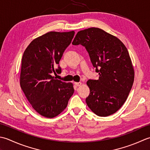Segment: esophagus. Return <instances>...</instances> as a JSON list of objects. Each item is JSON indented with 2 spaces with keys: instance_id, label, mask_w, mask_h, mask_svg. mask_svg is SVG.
<instances>
[{
  "instance_id": "obj_1",
  "label": "esophagus",
  "mask_w": 150,
  "mask_h": 150,
  "mask_svg": "<svg viewBox=\"0 0 150 150\" xmlns=\"http://www.w3.org/2000/svg\"><path fill=\"white\" fill-rule=\"evenodd\" d=\"M74 84L76 85V86H80V85L82 84L81 82H75Z\"/></svg>"
}]
</instances>
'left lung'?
Here are the masks:
<instances>
[{
  "label": "left lung",
  "instance_id": "left-lung-1",
  "mask_svg": "<svg viewBox=\"0 0 150 150\" xmlns=\"http://www.w3.org/2000/svg\"><path fill=\"white\" fill-rule=\"evenodd\" d=\"M72 45L85 47L98 79H88V108L100 117L114 114L123 105L133 86L135 71L127 48L117 37L98 28L77 33Z\"/></svg>",
  "mask_w": 150,
  "mask_h": 150
}]
</instances>
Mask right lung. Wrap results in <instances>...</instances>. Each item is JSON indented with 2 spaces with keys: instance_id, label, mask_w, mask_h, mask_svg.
<instances>
[{
  "instance_id": "1",
  "label": "right lung",
  "mask_w": 150,
  "mask_h": 150,
  "mask_svg": "<svg viewBox=\"0 0 150 150\" xmlns=\"http://www.w3.org/2000/svg\"><path fill=\"white\" fill-rule=\"evenodd\" d=\"M74 33L48 32L33 39L24 52L21 87L32 108L45 117L52 118L59 115L74 92L72 83L52 76L62 72L57 66Z\"/></svg>"
}]
</instances>
